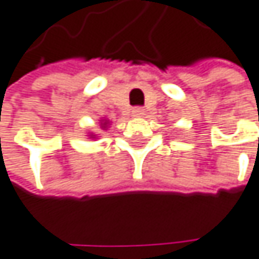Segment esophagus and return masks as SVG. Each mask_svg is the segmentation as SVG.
Listing matches in <instances>:
<instances>
[{
  "label": "esophagus",
  "mask_w": 259,
  "mask_h": 259,
  "mask_svg": "<svg viewBox=\"0 0 259 259\" xmlns=\"http://www.w3.org/2000/svg\"><path fill=\"white\" fill-rule=\"evenodd\" d=\"M132 115L134 116H143L144 115V109L143 107H134L132 109Z\"/></svg>",
  "instance_id": "obj_1"
}]
</instances>
